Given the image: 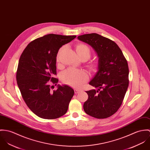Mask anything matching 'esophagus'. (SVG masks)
<instances>
[{
    "label": "esophagus",
    "mask_w": 150,
    "mask_h": 150,
    "mask_svg": "<svg viewBox=\"0 0 150 150\" xmlns=\"http://www.w3.org/2000/svg\"><path fill=\"white\" fill-rule=\"evenodd\" d=\"M74 91H75V94H78V93H80V92L81 91V90H79V89H75Z\"/></svg>",
    "instance_id": "obj_1"
}]
</instances>
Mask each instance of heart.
<instances>
[{
	"mask_svg": "<svg viewBox=\"0 0 150 150\" xmlns=\"http://www.w3.org/2000/svg\"><path fill=\"white\" fill-rule=\"evenodd\" d=\"M62 47L58 53L57 56V62L59 61V55L61 51L63 50ZM76 50L82 60H87L91 56V50L90 47L83 43L79 44L76 47ZM98 66L97 62H91L88 63V67L92 70H96ZM62 79L65 83L74 87H81L88 79L87 74L82 70L69 68L63 72Z\"/></svg>",
	"mask_w": 150,
	"mask_h": 150,
	"instance_id": "heart-1",
	"label": "heart"
}]
</instances>
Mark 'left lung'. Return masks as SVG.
<instances>
[{
    "label": "left lung",
    "mask_w": 150,
    "mask_h": 150,
    "mask_svg": "<svg viewBox=\"0 0 150 150\" xmlns=\"http://www.w3.org/2000/svg\"><path fill=\"white\" fill-rule=\"evenodd\" d=\"M97 52L98 71L89 84L98 90L87 91L88 100L83 105L84 112L97 118L114 115L121 106L129 85L127 61L116 43L97 33L78 37Z\"/></svg>",
    "instance_id": "8db88e82"
}]
</instances>
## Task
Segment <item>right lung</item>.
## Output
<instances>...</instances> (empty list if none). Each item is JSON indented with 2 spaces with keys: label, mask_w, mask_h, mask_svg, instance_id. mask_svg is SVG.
I'll return each mask as SVG.
<instances>
[{
  "label": "right lung",
  "mask_w": 150,
  "mask_h": 150,
  "mask_svg": "<svg viewBox=\"0 0 150 150\" xmlns=\"http://www.w3.org/2000/svg\"><path fill=\"white\" fill-rule=\"evenodd\" d=\"M76 35L49 34L30 42L23 51L17 68V84L29 108L37 116L55 119L67 113L74 90L67 85H57L56 56L59 49ZM54 88V87H53Z\"/></svg>",
  "instance_id": "add662e5"
}]
</instances>
